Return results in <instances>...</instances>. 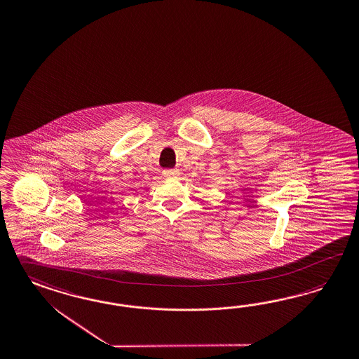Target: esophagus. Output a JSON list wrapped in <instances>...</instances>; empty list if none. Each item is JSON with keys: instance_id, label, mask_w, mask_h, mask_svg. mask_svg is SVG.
Returning a JSON list of instances; mask_svg holds the SVG:
<instances>
[{"instance_id": "obj_1", "label": "esophagus", "mask_w": 359, "mask_h": 359, "mask_svg": "<svg viewBox=\"0 0 359 359\" xmlns=\"http://www.w3.org/2000/svg\"><path fill=\"white\" fill-rule=\"evenodd\" d=\"M178 175H180V172L177 169H166V170H164L165 177H177Z\"/></svg>"}]
</instances>
